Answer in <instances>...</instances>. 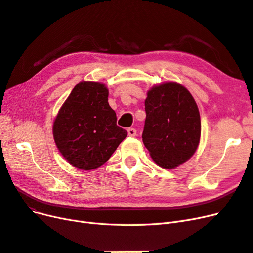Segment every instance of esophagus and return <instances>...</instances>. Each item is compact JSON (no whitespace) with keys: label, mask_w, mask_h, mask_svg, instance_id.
Here are the masks:
<instances>
[{"label":"esophagus","mask_w":253,"mask_h":253,"mask_svg":"<svg viewBox=\"0 0 253 253\" xmlns=\"http://www.w3.org/2000/svg\"><path fill=\"white\" fill-rule=\"evenodd\" d=\"M127 132L129 136H135L136 135V130L134 128H128Z\"/></svg>","instance_id":"obj_1"}]
</instances>
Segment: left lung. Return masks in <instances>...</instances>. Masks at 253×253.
Masks as SVG:
<instances>
[{
	"label": "left lung",
	"instance_id": "obj_1",
	"mask_svg": "<svg viewBox=\"0 0 253 253\" xmlns=\"http://www.w3.org/2000/svg\"><path fill=\"white\" fill-rule=\"evenodd\" d=\"M143 143L163 168L173 169L197 151L201 118L191 93L176 82L153 86L145 100Z\"/></svg>",
	"mask_w": 253,
	"mask_h": 253
}]
</instances>
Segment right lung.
<instances>
[{
  "label": "right lung",
  "mask_w": 253,
  "mask_h": 253,
  "mask_svg": "<svg viewBox=\"0 0 253 253\" xmlns=\"http://www.w3.org/2000/svg\"><path fill=\"white\" fill-rule=\"evenodd\" d=\"M103 83L82 81L54 119L56 147L69 164L82 170L102 166L116 151L127 131L117 125V115L108 104Z\"/></svg>",
  "instance_id": "obj_1"
}]
</instances>
